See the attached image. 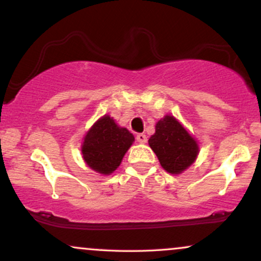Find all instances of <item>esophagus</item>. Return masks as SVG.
I'll return each mask as SVG.
<instances>
[{
    "label": "esophagus",
    "instance_id": "1",
    "mask_svg": "<svg viewBox=\"0 0 261 261\" xmlns=\"http://www.w3.org/2000/svg\"><path fill=\"white\" fill-rule=\"evenodd\" d=\"M136 140L139 141L140 143H146L147 142V136L145 134H137L136 135Z\"/></svg>",
    "mask_w": 261,
    "mask_h": 261
}]
</instances>
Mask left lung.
Segmentation results:
<instances>
[{
  "mask_svg": "<svg viewBox=\"0 0 261 261\" xmlns=\"http://www.w3.org/2000/svg\"><path fill=\"white\" fill-rule=\"evenodd\" d=\"M161 166L172 174H179L195 161L199 147L180 122L173 116H164L155 124V134L148 140Z\"/></svg>",
  "mask_w": 261,
  "mask_h": 261,
  "instance_id": "left-lung-1",
  "label": "left lung"
}]
</instances>
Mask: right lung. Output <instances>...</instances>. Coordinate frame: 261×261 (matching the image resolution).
Instances as JSON below:
<instances>
[{
  "mask_svg": "<svg viewBox=\"0 0 261 261\" xmlns=\"http://www.w3.org/2000/svg\"><path fill=\"white\" fill-rule=\"evenodd\" d=\"M134 135L124 127H119L110 116L99 119L82 145L86 163L100 174H110L120 166L122 157L133 145Z\"/></svg>",
  "mask_w": 261,
  "mask_h": 261,
  "instance_id": "add662e5",
  "label": "right lung"
}]
</instances>
